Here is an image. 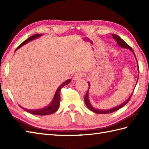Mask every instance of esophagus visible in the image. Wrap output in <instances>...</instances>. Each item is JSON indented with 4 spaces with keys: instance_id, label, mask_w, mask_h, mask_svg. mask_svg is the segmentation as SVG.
Here are the masks:
<instances>
[{
    "instance_id": "34e87169",
    "label": "esophagus",
    "mask_w": 149,
    "mask_h": 149,
    "mask_svg": "<svg viewBox=\"0 0 149 149\" xmlns=\"http://www.w3.org/2000/svg\"><path fill=\"white\" fill-rule=\"evenodd\" d=\"M83 77V74L82 72H78L76 73L74 75V80L75 81H77V80H79L81 79Z\"/></svg>"
}]
</instances>
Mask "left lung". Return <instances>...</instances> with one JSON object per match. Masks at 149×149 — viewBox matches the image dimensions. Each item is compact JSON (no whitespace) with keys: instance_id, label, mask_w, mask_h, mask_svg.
<instances>
[{"instance_id":"1","label":"left lung","mask_w":149,"mask_h":149,"mask_svg":"<svg viewBox=\"0 0 149 149\" xmlns=\"http://www.w3.org/2000/svg\"><path fill=\"white\" fill-rule=\"evenodd\" d=\"M111 35H112L113 38V39H115V40H116L117 44H118V45L119 47H122V48H123V49H127L130 50L131 51L132 53H133V54L134 56V58H135L136 60V61H137V67H138V70L139 71L138 61H137L136 58V56L134 54V53L133 52V50H132L131 47L129 46L127 43L125 42L124 41H123L120 36H117V35H116V34H111ZM138 77H139V75H138ZM88 86H89V87H88V90L87 92L86 93V95H85V97H84V102H85V104H86V106L88 107V109H89L91 111H93L94 113H98V114L111 113L115 112V111H117V110H118L119 109L121 108V107H122L123 106H124L125 104H127V102H129V100L131 99V97L132 96V93H133V92H132L131 93V95L129 96V97L128 98L127 100L125 101V102H123L122 104H120V105L117 106H116L115 107H113V108H111V109H97V108H95V107L93 106V105H92V104H91L90 100V99H89V90H90V83H89V82H88ZM136 83H137V82H136Z\"/></svg>"}]
</instances>
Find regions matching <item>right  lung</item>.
<instances>
[{
    "instance_id": "right-lung-1",
    "label": "right lung",
    "mask_w": 149,
    "mask_h": 149,
    "mask_svg": "<svg viewBox=\"0 0 149 149\" xmlns=\"http://www.w3.org/2000/svg\"><path fill=\"white\" fill-rule=\"evenodd\" d=\"M42 35H43L42 34H34V35H33V36H31L30 38H29L27 39L26 40H25L24 42H22L20 45L17 47V49H16V50H15V52L17 51L18 49H20L21 47H22L24 45H26V44L31 42L32 40H36V38H38L41 37ZM70 82H71V79H68V80L65 81L64 83L60 85V86L58 88V89H57L51 102H50V104L48 106L44 107H43V108L37 109H29L24 108V107H22L20 106H20L21 108H22L23 109L26 110V111L29 112L31 114H33V115H35L43 116V115H50V114L55 113L56 111L58 109L59 107L60 91H61V89L63 86H65L66 84H68L70 83Z\"/></svg>"
}]
</instances>
